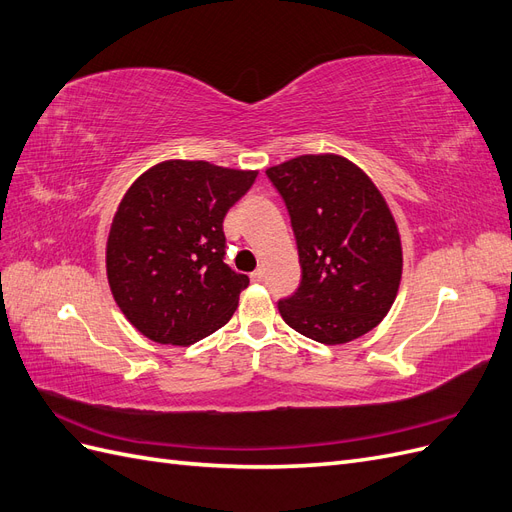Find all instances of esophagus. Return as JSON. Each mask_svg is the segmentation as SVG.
<instances>
[{"label":"esophagus","instance_id":"34e87169","mask_svg":"<svg viewBox=\"0 0 512 512\" xmlns=\"http://www.w3.org/2000/svg\"><path fill=\"white\" fill-rule=\"evenodd\" d=\"M250 280H252V282H256V284H260L262 280H265V269L258 267L254 273H250Z\"/></svg>","mask_w":512,"mask_h":512}]
</instances>
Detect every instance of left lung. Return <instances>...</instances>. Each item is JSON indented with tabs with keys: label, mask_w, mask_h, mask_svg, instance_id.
I'll list each match as a JSON object with an SVG mask.
<instances>
[{
	"label": "left lung",
	"mask_w": 512,
	"mask_h": 512,
	"mask_svg": "<svg viewBox=\"0 0 512 512\" xmlns=\"http://www.w3.org/2000/svg\"><path fill=\"white\" fill-rule=\"evenodd\" d=\"M297 239L301 284L277 301L288 327L346 344L389 314L401 280V241L389 205L342 156H299L267 170Z\"/></svg>",
	"instance_id": "1"
}]
</instances>
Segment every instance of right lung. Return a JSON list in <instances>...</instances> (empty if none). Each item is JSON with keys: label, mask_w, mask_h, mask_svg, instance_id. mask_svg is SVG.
I'll list each match as a JSON object with an SVG mask.
<instances>
[{"label": "right lung", "mask_w": 512, "mask_h": 512, "mask_svg": "<svg viewBox=\"0 0 512 512\" xmlns=\"http://www.w3.org/2000/svg\"><path fill=\"white\" fill-rule=\"evenodd\" d=\"M256 170L170 160L123 196L106 275L126 318L158 344L190 346L230 320L250 277L226 265L224 218Z\"/></svg>", "instance_id": "obj_1"}]
</instances>
